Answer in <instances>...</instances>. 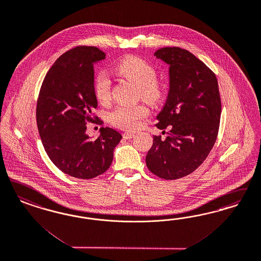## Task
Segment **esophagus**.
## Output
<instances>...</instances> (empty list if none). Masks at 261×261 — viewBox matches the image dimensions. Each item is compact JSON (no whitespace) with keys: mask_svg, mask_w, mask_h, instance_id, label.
<instances>
[{"mask_svg":"<svg viewBox=\"0 0 261 261\" xmlns=\"http://www.w3.org/2000/svg\"><path fill=\"white\" fill-rule=\"evenodd\" d=\"M134 136H135V134H134L133 132H128V131H127V132L123 133L122 137H123L125 140H128V139H132Z\"/></svg>","mask_w":261,"mask_h":261,"instance_id":"34e87169","label":"esophagus"}]
</instances>
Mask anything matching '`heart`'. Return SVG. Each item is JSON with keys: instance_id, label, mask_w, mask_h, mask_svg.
<instances>
[{"instance_id": "heart-1", "label": "heart", "mask_w": 261, "mask_h": 261, "mask_svg": "<svg viewBox=\"0 0 261 261\" xmlns=\"http://www.w3.org/2000/svg\"><path fill=\"white\" fill-rule=\"evenodd\" d=\"M114 72L137 86V94L148 103H157L162 98L163 88L156 79L157 73L142 58L130 56L119 61L114 67ZM112 83L104 72L98 73L94 79V93L100 103L107 104L111 100ZM149 110L144 104L132 106L120 105L108 114L109 122L115 127L124 130H135L141 120L147 117Z\"/></svg>"}]
</instances>
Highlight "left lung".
Here are the masks:
<instances>
[{"label": "left lung", "instance_id": "left-lung-1", "mask_svg": "<svg viewBox=\"0 0 261 261\" xmlns=\"http://www.w3.org/2000/svg\"><path fill=\"white\" fill-rule=\"evenodd\" d=\"M154 56L170 65V91L155 124L170 132L166 139L153 136L145 162L158 177L178 179L196 171L214 146L222 110L219 86L215 73L185 49L164 47Z\"/></svg>", "mask_w": 261, "mask_h": 261}]
</instances>
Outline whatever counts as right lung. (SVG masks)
Masks as SVG:
<instances>
[{
  "label": "right lung",
  "mask_w": 261,
  "mask_h": 261,
  "mask_svg": "<svg viewBox=\"0 0 261 261\" xmlns=\"http://www.w3.org/2000/svg\"><path fill=\"white\" fill-rule=\"evenodd\" d=\"M105 56L94 46L68 50L47 72L37 99L36 123L47 155L63 172L80 179L107 171L122 139L110 127H101L95 141L86 134L87 122L97 119L92 113L97 107L93 66Z\"/></svg>",
  "instance_id": "add662e5"
}]
</instances>
